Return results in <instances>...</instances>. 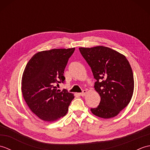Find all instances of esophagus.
Segmentation results:
<instances>
[{"instance_id": "34e87169", "label": "esophagus", "mask_w": 150, "mask_h": 150, "mask_svg": "<svg viewBox=\"0 0 150 150\" xmlns=\"http://www.w3.org/2000/svg\"><path fill=\"white\" fill-rule=\"evenodd\" d=\"M86 93H87V91L86 90H83V91L80 93V95H81V96H84V95Z\"/></svg>"}]
</instances>
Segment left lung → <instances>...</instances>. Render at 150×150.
I'll use <instances>...</instances> for the list:
<instances>
[{
	"mask_svg": "<svg viewBox=\"0 0 150 150\" xmlns=\"http://www.w3.org/2000/svg\"><path fill=\"white\" fill-rule=\"evenodd\" d=\"M82 57L91 67L95 90L100 102L91 113L103 119L117 116L125 108L133 96L134 79L126 57L117 51L103 46L79 47Z\"/></svg>",
	"mask_w": 150,
	"mask_h": 150,
	"instance_id": "1",
	"label": "left lung"
}]
</instances>
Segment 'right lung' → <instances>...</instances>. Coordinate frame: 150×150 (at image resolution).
I'll list each match as a JSON object with an SVG mask.
<instances>
[{
    "mask_svg": "<svg viewBox=\"0 0 150 150\" xmlns=\"http://www.w3.org/2000/svg\"><path fill=\"white\" fill-rule=\"evenodd\" d=\"M75 47L39 52L28 61L22 74L21 90L32 112L46 122L66 115L73 93L57 90L55 84L64 82L65 67Z\"/></svg>",
    "mask_w": 150,
    "mask_h": 150,
    "instance_id": "add662e5",
    "label": "right lung"
}]
</instances>
